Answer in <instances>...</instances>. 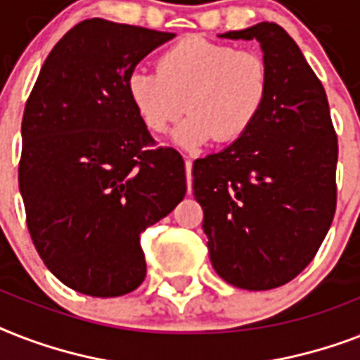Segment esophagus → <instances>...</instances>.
I'll return each mask as SVG.
<instances>
[{
  "label": "esophagus",
  "instance_id": "34e87169",
  "mask_svg": "<svg viewBox=\"0 0 360 360\" xmlns=\"http://www.w3.org/2000/svg\"><path fill=\"white\" fill-rule=\"evenodd\" d=\"M185 169H186V186H188V192L192 191V160L186 158L185 160Z\"/></svg>",
  "mask_w": 360,
  "mask_h": 360
}]
</instances>
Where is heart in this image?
I'll return each mask as SVG.
<instances>
[{
  "instance_id": "b5f03b06",
  "label": "heart",
  "mask_w": 360,
  "mask_h": 360,
  "mask_svg": "<svg viewBox=\"0 0 360 360\" xmlns=\"http://www.w3.org/2000/svg\"><path fill=\"white\" fill-rule=\"evenodd\" d=\"M127 89L141 123L155 134L166 132L186 112L175 130L179 146L198 147L211 138L231 143L262 114L269 69L259 53L188 37L160 53L157 72H132Z\"/></svg>"
}]
</instances>
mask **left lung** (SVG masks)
Returning <instances> with one entry per match:
<instances>
[{
    "instance_id": "left-lung-1",
    "label": "left lung",
    "mask_w": 360,
    "mask_h": 360,
    "mask_svg": "<svg viewBox=\"0 0 360 360\" xmlns=\"http://www.w3.org/2000/svg\"><path fill=\"white\" fill-rule=\"evenodd\" d=\"M222 37L262 44L269 95L243 138L194 162L192 188L220 278L240 290H273L312 262L329 231L338 138L321 82L278 24Z\"/></svg>"
}]
</instances>
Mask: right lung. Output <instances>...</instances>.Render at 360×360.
Listing matches in <instances>:
<instances>
[{
    "label": "right lung",
    "instance_id": "1",
    "mask_svg": "<svg viewBox=\"0 0 360 360\" xmlns=\"http://www.w3.org/2000/svg\"><path fill=\"white\" fill-rule=\"evenodd\" d=\"M175 33L84 20L48 53L22 117L20 192L39 256L91 297L134 291L140 236L185 198V162L130 103L136 65Z\"/></svg>",
    "mask_w": 360,
    "mask_h": 360
}]
</instances>
